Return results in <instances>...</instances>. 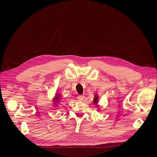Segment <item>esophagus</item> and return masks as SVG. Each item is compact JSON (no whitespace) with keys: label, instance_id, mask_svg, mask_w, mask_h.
<instances>
[{"label":"esophagus","instance_id":"esophagus-1","mask_svg":"<svg viewBox=\"0 0 157 157\" xmlns=\"http://www.w3.org/2000/svg\"><path fill=\"white\" fill-rule=\"evenodd\" d=\"M84 98H85V96H84V95H79V96H78V97H77V99L78 101H82V100H84Z\"/></svg>","mask_w":157,"mask_h":157}]
</instances>
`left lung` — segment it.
<instances>
[{"label": "left lung", "instance_id": "1", "mask_svg": "<svg viewBox=\"0 0 157 157\" xmlns=\"http://www.w3.org/2000/svg\"><path fill=\"white\" fill-rule=\"evenodd\" d=\"M98 97L97 96H95L94 99V104H96V103H97V102H98Z\"/></svg>", "mask_w": 157, "mask_h": 157}]
</instances>
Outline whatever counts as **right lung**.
I'll use <instances>...</instances> for the list:
<instances>
[{"label":"right lung","instance_id":"1","mask_svg":"<svg viewBox=\"0 0 157 157\" xmlns=\"http://www.w3.org/2000/svg\"><path fill=\"white\" fill-rule=\"evenodd\" d=\"M55 99H56V102H58L59 101V95H56V98H55Z\"/></svg>","mask_w":157,"mask_h":157}]
</instances>
